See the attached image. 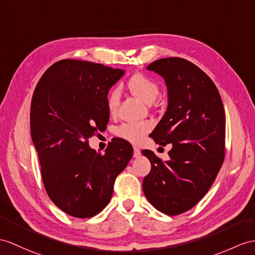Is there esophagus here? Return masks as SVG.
I'll list each match as a JSON object with an SVG mask.
<instances>
[{
    "label": "esophagus",
    "mask_w": 255,
    "mask_h": 255,
    "mask_svg": "<svg viewBox=\"0 0 255 255\" xmlns=\"http://www.w3.org/2000/svg\"><path fill=\"white\" fill-rule=\"evenodd\" d=\"M133 156H134L135 158H137V157L140 156V149H139V148L134 147V153H133Z\"/></svg>",
    "instance_id": "34e87169"
}]
</instances>
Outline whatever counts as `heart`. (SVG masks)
Instances as JSON below:
<instances>
[{
	"label": "heart",
	"instance_id": "1",
	"mask_svg": "<svg viewBox=\"0 0 255 255\" xmlns=\"http://www.w3.org/2000/svg\"><path fill=\"white\" fill-rule=\"evenodd\" d=\"M128 88L132 94L146 104H151L160 94V86L147 74L136 72L128 80ZM121 101V92L118 88L111 89L106 98L107 109L110 115H115ZM151 124L148 122H131L123 123L116 129L117 136L128 140L132 144H139L145 136L150 132Z\"/></svg>",
	"mask_w": 255,
	"mask_h": 255
}]
</instances>
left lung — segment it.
<instances>
[{"label":"left lung","instance_id":"left-lung-1","mask_svg":"<svg viewBox=\"0 0 255 255\" xmlns=\"http://www.w3.org/2000/svg\"><path fill=\"white\" fill-rule=\"evenodd\" d=\"M147 69L163 77L169 95L166 113L150 136L172 149L169 161L142 151L151 163L142 190L160 212L178 215L202 199L224 162V106L213 81L188 60L162 58Z\"/></svg>","mask_w":255,"mask_h":255}]
</instances>
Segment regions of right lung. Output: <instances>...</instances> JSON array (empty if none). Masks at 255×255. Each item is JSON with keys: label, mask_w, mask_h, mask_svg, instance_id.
Listing matches in <instances>:
<instances>
[{"label": "right lung", "mask_w": 255, "mask_h": 255, "mask_svg": "<svg viewBox=\"0 0 255 255\" xmlns=\"http://www.w3.org/2000/svg\"><path fill=\"white\" fill-rule=\"evenodd\" d=\"M124 71L102 64L63 59L43 73L31 101V137L47 195L65 213L89 219L109 203L117 176L133 156L116 138L104 154L89 138L107 127L109 89Z\"/></svg>", "instance_id": "add662e5"}]
</instances>
